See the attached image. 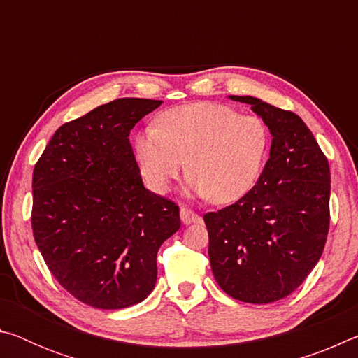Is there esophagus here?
<instances>
[{
	"mask_svg": "<svg viewBox=\"0 0 358 358\" xmlns=\"http://www.w3.org/2000/svg\"><path fill=\"white\" fill-rule=\"evenodd\" d=\"M180 215H181V221L185 224H191V222H199L201 221V216H199L196 211L189 210L187 207H181L180 208Z\"/></svg>",
	"mask_w": 358,
	"mask_h": 358,
	"instance_id": "1",
	"label": "esophagus"
}]
</instances>
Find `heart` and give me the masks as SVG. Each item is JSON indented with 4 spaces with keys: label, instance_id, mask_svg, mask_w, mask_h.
<instances>
[{
    "label": "heart",
    "instance_id": "b5f03b06",
    "mask_svg": "<svg viewBox=\"0 0 358 358\" xmlns=\"http://www.w3.org/2000/svg\"><path fill=\"white\" fill-rule=\"evenodd\" d=\"M268 148L262 118L211 102L169 108L155 128L134 138L137 164L151 191L167 192L186 164L191 189L215 205L238 202L257 185Z\"/></svg>",
    "mask_w": 358,
    "mask_h": 358
}]
</instances>
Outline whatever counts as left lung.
<instances>
[{"label": "left lung", "instance_id": "obj_1", "mask_svg": "<svg viewBox=\"0 0 358 358\" xmlns=\"http://www.w3.org/2000/svg\"><path fill=\"white\" fill-rule=\"evenodd\" d=\"M250 104L273 136L257 185L238 202L203 215L213 276L246 303L281 300L322 256L330 226V167L303 120L252 96Z\"/></svg>", "mask_w": 358, "mask_h": 358}]
</instances>
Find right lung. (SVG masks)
<instances>
[{
	"mask_svg": "<svg viewBox=\"0 0 358 358\" xmlns=\"http://www.w3.org/2000/svg\"><path fill=\"white\" fill-rule=\"evenodd\" d=\"M162 101L121 98L59 126L33 171L31 227L50 273L82 303L120 310L155 287L178 205L145 189L129 134Z\"/></svg>",
	"mask_w": 358,
	"mask_h": 358,
	"instance_id": "add662e5",
	"label": "right lung"
}]
</instances>
